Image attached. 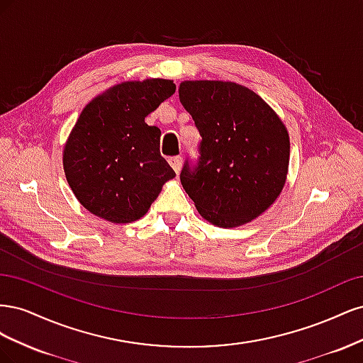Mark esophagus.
Here are the masks:
<instances>
[{"label":"esophagus","mask_w":363,"mask_h":363,"mask_svg":"<svg viewBox=\"0 0 363 363\" xmlns=\"http://www.w3.org/2000/svg\"><path fill=\"white\" fill-rule=\"evenodd\" d=\"M168 162H169V164L172 167V169L175 171V174H179L180 169H182V157L180 156H175V157H171Z\"/></svg>","instance_id":"1"}]
</instances>
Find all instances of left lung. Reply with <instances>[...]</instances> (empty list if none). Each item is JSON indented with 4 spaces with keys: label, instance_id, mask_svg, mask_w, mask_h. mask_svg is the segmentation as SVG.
<instances>
[{
    "label": "left lung",
    "instance_id": "8db88e82",
    "mask_svg": "<svg viewBox=\"0 0 363 363\" xmlns=\"http://www.w3.org/2000/svg\"><path fill=\"white\" fill-rule=\"evenodd\" d=\"M179 98L203 138L200 162L186 163L183 189L213 225H244L268 211L288 177L291 142L280 116L245 86L186 80Z\"/></svg>",
    "mask_w": 363,
    "mask_h": 363
}]
</instances>
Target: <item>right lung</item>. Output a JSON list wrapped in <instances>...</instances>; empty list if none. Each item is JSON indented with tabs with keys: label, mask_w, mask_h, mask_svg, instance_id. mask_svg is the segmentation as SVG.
<instances>
[{
	"label": "right lung",
	"mask_w": 363,
	"mask_h": 363,
	"mask_svg": "<svg viewBox=\"0 0 363 363\" xmlns=\"http://www.w3.org/2000/svg\"><path fill=\"white\" fill-rule=\"evenodd\" d=\"M175 92L167 79L123 82L86 104L63 147L75 199L113 224L140 219L175 177L160 156V130L145 118Z\"/></svg>",
	"instance_id": "right-lung-1"
}]
</instances>
